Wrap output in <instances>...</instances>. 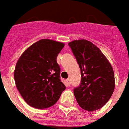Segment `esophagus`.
<instances>
[{"instance_id":"34e87169","label":"esophagus","mask_w":129,"mask_h":129,"mask_svg":"<svg viewBox=\"0 0 129 129\" xmlns=\"http://www.w3.org/2000/svg\"><path fill=\"white\" fill-rule=\"evenodd\" d=\"M66 83L68 84V85H70V84H71V82H70V80L69 79H68L66 80Z\"/></svg>"}]
</instances>
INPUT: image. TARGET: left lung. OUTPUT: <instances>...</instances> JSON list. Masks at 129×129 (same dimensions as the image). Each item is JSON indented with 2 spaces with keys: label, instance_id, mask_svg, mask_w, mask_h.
<instances>
[{
  "label": "left lung",
  "instance_id": "8db88e82",
  "mask_svg": "<svg viewBox=\"0 0 129 129\" xmlns=\"http://www.w3.org/2000/svg\"><path fill=\"white\" fill-rule=\"evenodd\" d=\"M81 69V82L74 89L79 105L87 111L102 108L110 99L115 88L111 65L96 46L86 40L69 42Z\"/></svg>",
  "mask_w": 129,
  "mask_h": 129
}]
</instances>
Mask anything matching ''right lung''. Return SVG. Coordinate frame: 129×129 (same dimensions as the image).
Here are the masks:
<instances>
[{
	"mask_svg": "<svg viewBox=\"0 0 129 129\" xmlns=\"http://www.w3.org/2000/svg\"><path fill=\"white\" fill-rule=\"evenodd\" d=\"M63 47V43L43 39L29 46L18 60L14 70L16 87L30 107H50L66 89L57 62Z\"/></svg>",
	"mask_w": 129,
	"mask_h": 129,
	"instance_id": "obj_1",
	"label": "right lung"
}]
</instances>
